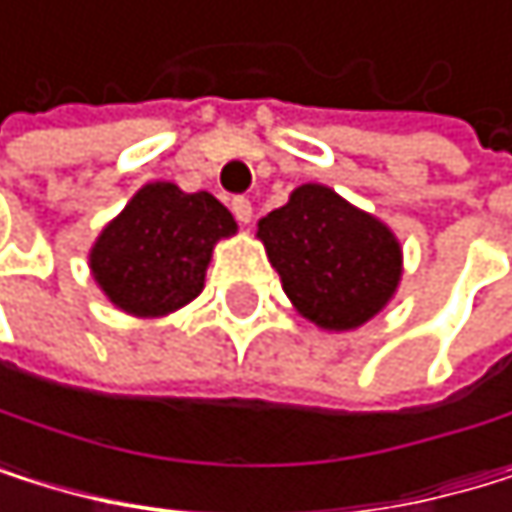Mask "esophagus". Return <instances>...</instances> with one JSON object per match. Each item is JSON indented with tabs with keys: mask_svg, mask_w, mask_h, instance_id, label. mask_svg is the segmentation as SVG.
I'll return each instance as SVG.
<instances>
[{
	"mask_svg": "<svg viewBox=\"0 0 512 512\" xmlns=\"http://www.w3.org/2000/svg\"><path fill=\"white\" fill-rule=\"evenodd\" d=\"M232 213H235L238 222H250V219H253V204H250V198H244V195L232 198Z\"/></svg>",
	"mask_w": 512,
	"mask_h": 512,
	"instance_id": "1",
	"label": "esophagus"
}]
</instances>
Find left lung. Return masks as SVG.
<instances>
[{"instance_id": "8db88e82", "label": "left lung", "mask_w": 512, "mask_h": 512, "mask_svg": "<svg viewBox=\"0 0 512 512\" xmlns=\"http://www.w3.org/2000/svg\"><path fill=\"white\" fill-rule=\"evenodd\" d=\"M259 238L293 305L323 329L375 317L400 280V244L326 186H302L259 219Z\"/></svg>"}]
</instances>
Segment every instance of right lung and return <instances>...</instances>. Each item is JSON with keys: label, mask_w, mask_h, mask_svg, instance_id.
Wrapping results in <instances>:
<instances>
[{"label": "right lung", "mask_w": 512, "mask_h": 512, "mask_svg": "<svg viewBox=\"0 0 512 512\" xmlns=\"http://www.w3.org/2000/svg\"><path fill=\"white\" fill-rule=\"evenodd\" d=\"M235 228L210 192L186 195L173 183H149L103 228L91 268L121 311L158 317L201 293L213 244Z\"/></svg>", "instance_id": "right-lung-1"}]
</instances>
